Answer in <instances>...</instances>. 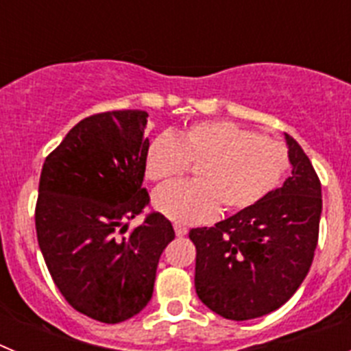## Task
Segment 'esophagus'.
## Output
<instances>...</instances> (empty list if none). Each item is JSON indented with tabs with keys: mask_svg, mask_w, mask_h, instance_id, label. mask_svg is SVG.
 Listing matches in <instances>:
<instances>
[{
	"mask_svg": "<svg viewBox=\"0 0 351 351\" xmlns=\"http://www.w3.org/2000/svg\"><path fill=\"white\" fill-rule=\"evenodd\" d=\"M173 230H176V235H178V237H184V235L188 234V228L182 225H179V223H176V225H173Z\"/></svg>",
	"mask_w": 351,
	"mask_h": 351,
	"instance_id": "34e87169",
	"label": "esophagus"
}]
</instances>
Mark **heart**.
<instances>
[{"mask_svg": "<svg viewBox=\"0 0 351 351\" xmlns=\"http://www.w3.org/2000/svg\"><path fill=\"white\" fill-rule=\"evenodd\" d=\"M197 163V181H178L154 193V207L179 225H197L250 209L267 197L290 165L283 142L234 121H198L179 135L160 133L145 153L149 179L167 182Z\"/></svg>", "mask_w": 351, "mask_h": 351, "instance_id": "b5f03b06", "label": "heart"}]
</instances>
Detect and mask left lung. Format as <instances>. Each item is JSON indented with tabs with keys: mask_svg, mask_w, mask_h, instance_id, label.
<instances>
[{
	"mask_svg": "<svg viewBox=\"0 0 351 351\" xmlns=\"http://www.w3.org/2000/svg\"><path fill=\"white\" fill-rule=\"evenodd\" d=\"M281 188L207 228H191L198 299L226 320L260 318L281 308L308 276L318 244L322 184L295 138Z\"/></svg>",
	"mask_w": 351,
	"mask_h": 351,
	"instance_id": "obj_1",
	"label": "left lung"
}]
</instances>
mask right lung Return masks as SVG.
I'll return each mask as SVG.
<instances>
[{"label":"right lung","instance_id":"right-lung-1","mask_svg":"<svg viewBox=\"0 0 351 351\" xmlns=\"http://www.w3.org/2000/svg\"><path fill=\"white\" fill-rule=\"evenodd\" d=\"M145 125L144 110L86 117L45 158L40 176L35 225L43 260L71 308L104 324L147 306L161 253L176 237L160 213L125 234L149 204Z\"/></svg>","mask_w":351,"mask_h":351}]
</instances>
